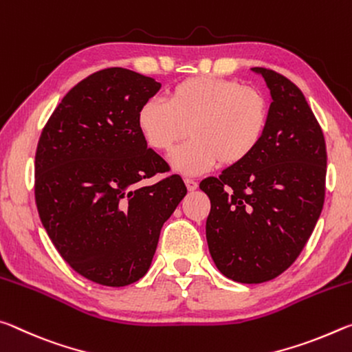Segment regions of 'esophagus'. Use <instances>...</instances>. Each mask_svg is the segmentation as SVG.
<instances>
[{"instance_id":"esophagus-1","label":"esophagus","mask_w":352,"mask_h":352,"mask_svg":"<svg viewBox=\"0 0 352 352\" xmlns=\"http://www.w3.org/2000/svg\"><path fill=\"white\" fill-rule=\"evenodd\" d=\"M184 182H186V186H187L188 190H197V187H198V182L195 179H190V177H186Z\"/></svg>"}]
</instances>
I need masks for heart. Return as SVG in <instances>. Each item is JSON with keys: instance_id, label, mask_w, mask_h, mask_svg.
<instances>
[{"instance_id": "obj_1", "label": "heart", "mask_w": 352, "mask_h": 352, "mask_svg": "<svg viewBox=\"0 0 352 352\" xmlns=\"http://www.w3.org/2000/svg\"><path fill=\"white\" fill-rule=\"evenodd\" d=\"M270 120L267 96L237 79L193 76L173 85L168 101L151 98L137 113V124L149 146L170 153L171 164L186 175H198L218 162L235 166L261 145Z\"/></svg>"}]
</instances>
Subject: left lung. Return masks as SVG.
I'll return each instance as SVG.
<instances>
[{
    "label": "left lung",
    "mask_w": 352,
    "mask_h": 352,
    "mask_svg": "<svg viewBox=\"0 0 352 352\" xmlns=\"http://www.w3.org/2000/svg\"><path fill=\"white\" fill-rule=\"evenodd\" d=\"M272 94L261 145L245 162L199 188L210 199L206 237L217 268L235 282L261 284L301 254L324 204L326 142L302 91L256 67Z\"/></svg>",
    "instance_id": "8db88e82"
}]
</instances>
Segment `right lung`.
<instances>
[{"instance_id": "right-lung-1", "label": "right lung", "mask_w": 352, "mask_h": 352, "mask_svg": "<svg viewBox=\"0 0 352 352\" xmlns=\"http://www.w3.org/2000/svg\"><path fill=\"white\" fill-rule=\"evenodd\" d=\"M160 84L126 68L90 74L63 96L36 151L37 210L74 272L107 287L146 274L160 229L186 197L179 175L146 146L137 124Z\"/></svg>"}]
</instances>
